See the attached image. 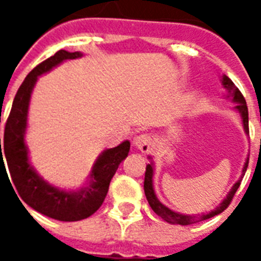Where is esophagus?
Segmentation results:
<instances>
[{
	"label": "esophagus",
	"mask_w": 261,
	"mask_h": 261,
	"mask_svg": "<svg viewBox=\"0 0 261 261\" xmlns=\"http://www.w3.org/2000/svg\"><path fill=\"white\" fill-rule=\"evenodd\" d=\"M153 137L147 133L140 135L135 138V146L138 150H141L142 153H149L153 149Z\"/></svg>",
	"instance_id": "34e87169"
}]
</instances>
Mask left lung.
Wrapping results in <instances>:
<instances>
[{
  "instance_id": "8db88e82",
  "label": "left lung",
  "mask_w": 261,
  "mask_h": 261,
  "mask_svg": "<svg viewBox=\"0 0 261 261\" xmlns=\"http://www.w3.org/2000/svg\"><path fill=\"white\" fill-rule=\"evenodd\" d=\"M222 85L227 91H229L230 95L232 96V102L237 103L235 105V110L238 111L239 114L242 116V121H243V128H244V132L248 133V108L247 105H246V99L244 96L242 95V93L239 91L238 87H235V85L232 84V81L230 80L227 75H222ZM248 167V158L244 163V167H243V171H242V176L239 177V180L232 186V188L230 190V192L227 193L223 201L221 202L218 206H217L214 211L209 212L208 214H202V216H188V214H180V213H176V212L171 211V209H168L167 206L162 204V202L159 201L156 199L155 193H154V188H153V162L150 165L146 166V171H145V181H144V191H145V196H146L147 202L149 205L151 206L154 212L158 214L161 218L166 221L168 223H172V225H191V223H196V222H200V221H205V220H209L212 217L217 216V214L222 213L227 206L230 205L231 202L232 197H234L235 192L238 191L239 186H241V181H242V177L244 176V172L247 170Z\"/></svg>"
}]
</instances>
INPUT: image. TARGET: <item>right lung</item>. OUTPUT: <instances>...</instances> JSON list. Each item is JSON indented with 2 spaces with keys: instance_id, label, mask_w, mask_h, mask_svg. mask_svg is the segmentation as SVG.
I'll return each instance as SVG.
<instances>
[{
  "instance_id": "right-lung-1",
  "label": "right lung",
  "mask_w": 261,
  "mask_h": 261,
  "mask_svg": "<svg viewBox=\"0 0 261 261\" xmlns=\"http://www.w3.org/2000/svg\"><path fill=\"white\" fill-rule=\"evenodd\" d=\"M81 56V52L61 49L32 69L18 89L4 133V155L6 156L11 179L20 199L39 213L65 222L85 220L100 208L107 196L111 179L121 161L128 156L130 149V142L124 141L119 146L103 151L94 163L87 186L78 191L60 190L50 186L39 176L30 163L29 150L24 144V133L32 89L39 75L44 74L65 60L78 59ZM1 163L5 166L2 149L0 165Z\"/></svg>"
}]
</instances>
